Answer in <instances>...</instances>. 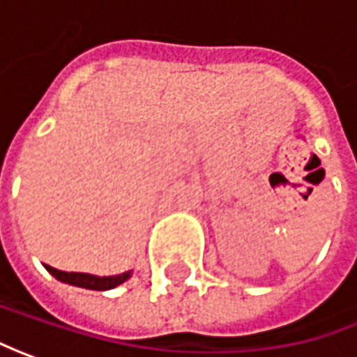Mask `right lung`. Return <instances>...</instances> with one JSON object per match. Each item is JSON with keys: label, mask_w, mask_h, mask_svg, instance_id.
<instances>
[{"label": "right lung", "mask_w": 357, "mask_h": 357, "mask_svg": "<svg viewBox=\"0 0 357 357\" xmlns=\"http://www.w3.org/2000/svg\"><path fill=\"white\" fill-rule=\"evenodd\" d=\"M45 266H47V271H49L55 278H59V280L89 290L114 289L118 284H122L126 278H130V273H122V275H116V277H94V275H86V273H65V271L53 268V266H49V264H45Z\"/></svg>", "instance_id": "right-lung-1"}]
</instances>
